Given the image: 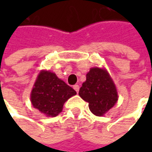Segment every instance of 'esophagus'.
Here are the masks:
<instances>
[{
	"label": "esophagus",
	"mask_w": 152,
	"mask_h": 152,
	"mask_svg": "<svg viewBox=\"0 0 152 152\" xmlns=\"http://www.w3.org/2000/svg\"><path fill=\"white\" fill-rule=\"evenodd\" d=\"M73 89H74V90H75V91H76V92L78 93V92H79V86L78 85H73Z\"/></svg>",
	"instance_id": "obj_1"
}]
</instances>
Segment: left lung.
Instances as JSON below:
<instances>
[{
	"instance_id": "1",
	"label": "left lung",
	"mask_w": 152,
	"mask_h": 152,
	"mask_svg": "<svg viewBox=\"0 0 152 152\" xmlns=\"http://www.w3.org/2000/svg\"><path fill=\"white\" fill-rule=\"evenodd\" d=\"M79 96L89 103L93 114L103 116L118 102V91L111 76L104 68L92 67L79 89Z\"/></svg>"
}]
</instances>
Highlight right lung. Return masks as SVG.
Segmentation results:
<instances>
[{"label": "right lung", "instance_id": "obj_1", "mask_svg": "<svg viewBox=\"0 0 152 152\" xmlns=\"http://www.w3.org/2000/svg\"><path fill=\"white\" fill-rule=\"evenodd\" d=\"M77 93L56 73L41 71L31 91L33 107L47 117H56L62 111L64 103Z\"/></svg>", "mask_w": 152, "mask_h": 152}]
</instances>
